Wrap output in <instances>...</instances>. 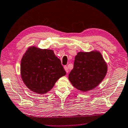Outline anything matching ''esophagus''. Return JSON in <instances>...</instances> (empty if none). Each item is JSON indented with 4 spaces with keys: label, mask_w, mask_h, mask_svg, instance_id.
Returning a JSON list of instances; mask_svg holds the SVG:
<instances>
[{
    "label": "esophagus",
    "mask_w": 128,
    "mask_h": 128,
    "mask_svg": "<svg viewBox=\"0 0 128 128\" xmlns=\"http://www.w3.org/2000/svg\"><path fill=\"white\" fill-rule=\"evenodd\" d=\"M64 69H65V70L66 71V72L68 73V72H69V70H68V67H67L66 66H64Z\"/></svg>",
    "instance_id": "1"
}]
</instances>
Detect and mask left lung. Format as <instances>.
<instances>
[{
	"label": "left lung",
	"mask_w": 128,
	"mask_h": 128,
	"mask_svg": "<svg viewBox=\"0 0 128 128\" xmlns=\"http://www.w3.org/2000/svg\"><path fill=\"white\" fill-rule=\"evenodd\" d=\"M107 72V65L100 52H79L68 78L75 88L87 92L99 85Z\"/></svg>",
	"instance_id": "left-lung-1"
}]
</instances>
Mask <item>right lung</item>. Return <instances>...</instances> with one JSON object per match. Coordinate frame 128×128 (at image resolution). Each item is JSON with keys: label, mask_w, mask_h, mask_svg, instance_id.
Listing matches in <instances>:
<instances>
[{"label": "right lung", "mask_w": 128, "mask_h": 128, "mask_svg": "<svg viewBox=\"0 0 128 128\" xmlns=\"http://www.w3.org/2000/svg\"><path fill=\"white\" fill-rule=\"evenodd\" d=\"M21 76L32 92L44 94L51 90L56 82L66 74L61 61L53 50L30 47L21 62Z\"/></svg>", "instance_id": "obj_1"}]
</instances>
